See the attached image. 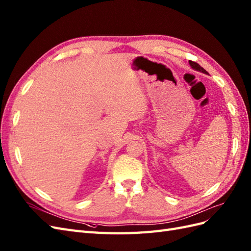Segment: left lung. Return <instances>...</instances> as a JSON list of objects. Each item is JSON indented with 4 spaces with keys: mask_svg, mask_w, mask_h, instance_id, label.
Segmentation results:
<instances>
[{
    "mask_svg": "<svg viewBox=\"0 0 251 251\" xmlns=\"http://www.w3.org/2000/svg\"><path fill=\"white\" fill-rule=\"evenodd\" d=\"M189 64H190V66L193 68V69H196V70H199V71H202V73H204V74H207V71L203 68V67H201L199 65L198 63H196V62H193V61H189Z\"/></svg>",
    "mask_w": 251,
    "mask_h": 251,
    "instance_id": "left-lung-1",
    "label": "left lung"
}]
</instances>
